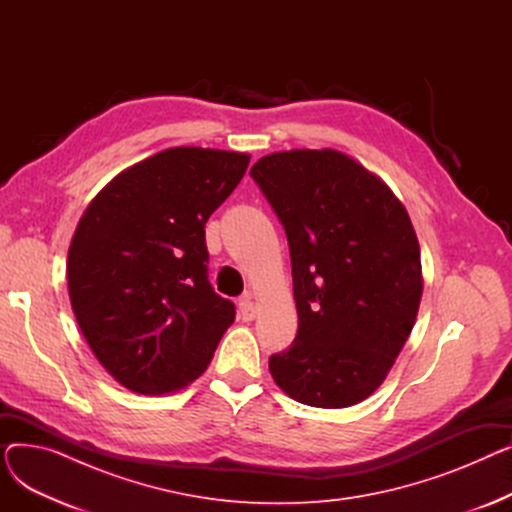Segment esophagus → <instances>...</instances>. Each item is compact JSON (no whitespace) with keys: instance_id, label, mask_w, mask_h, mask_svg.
Listing matches in <instances>:
<instances>
[{"instance_id":"34e87169","label":"esophagus","mask_w":512,"mask_h":512,"mask_svg":"<svg viewBox=\"0 0 512 512\" xmlns=\"http://www.w3.org/2000/svg\"><path fill=\"white\" fill-rule=\"evenodd\" d=\"M238 311H240V317L245 321H251L255 317V305H253V294L251 292H245L238 299Z\"/></svg>"}]
</instances>
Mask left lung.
Wrapping results in <instances>:
<instances>
[{
  "label": "left lung",
  "instance_id": "1",
  "mask_svg": "<svg viewBox=\"0 0 512 512\" xmlns=\"http://www.w3.org/2000/svg\"><path fill=\"white\" fill-rule=\"evenodd\" d=\"M253 180L284 226L299 332L270 357L274 382L309 407H353L405 346L423 292L419 242L390 188L334 149L261 157Z\"/></svg>",
  "mask_w": 512,
  "mask_h": 512
}]
</instances>
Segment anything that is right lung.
<instances>
[{"label":"right lung","mask_w":512,"mask_h":512,"mask_svg":"<svg viewBox=\"0 0 512 512\" xmlns=\"http://www.w3.org/2000/svg\"><path fill=\"white\" fill-rule=\"evenodd\" d=\"M249 159L166 149L120 172L80 218L66 263L72 311L124 388L168 394L195 382L234 321V303L207 280L205 224Z\"/></svg>","instance_id":"1"}]
</instances>
